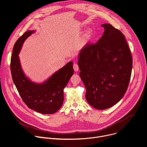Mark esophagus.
I'll return each instance as SVG.
<instances>
[{
  "instance_id": "1",
  "label": "esophagus",
  "mask_w": 147,
  "mask_h": 147,
  "mask_svg": "<svg viewBox=\"0 0 147 147\" xmlns=\"http://www.w3.org/2000/svg\"><path fill=\"white\" fill-rule=\"evenodd\" d=\"M73 68H74V70L75 71H78L79 70V67H78V65L77 63H74L73 65Z\"/></svg>"
}]
</instances>
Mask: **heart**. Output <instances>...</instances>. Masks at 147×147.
<instances>
[{"label":"heart","instance_id":"1","mask_svg":"<svg viewBox=\"0 0 147 147\" xmlns=\"http://www.w3.org/2000/svg\"><path fill=\"white\" fill-rule=\"evenodd\" d=\"M89 37H90V34H89V33H87V34L86 35V36H85V38H86V39H88Z\"/></svg>","mask_w":147,"mask_h":147}]
</instances>
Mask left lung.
<instances>
[{
  "label": "left lung",
  "instance_id": "obj_1",
  "mask_svg": "<svg viewBox=\"0 0 147 147\" xmlns=\"http://www.w3.org/2000/svg\"><path fill=\"white\" fill-rule=\"evenodd\" d=\"M93 44L81 50L78 64L80 76L86 88V98L97 109L117 103L126 92L131 78L133 59L123 33L110 24Z\"/></svg>",
  "mask_w": 147,
  "mask_h": 147
}]
</instances>
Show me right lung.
<instances>
[{"mask_svg": "<svg viewBox=\"0 0 147 147\" xmlns=\"http://www.w3.org/2000/svg\"><path fill=\"white\" fill-rule=\"evenodd\" d=\"M33 32L26 31L14 45L10 61L11 76L21 98L29 108L40 113L53 114L63 103V90L74 73L73 62H69L43 84L31 82L21 68L18 55L24 41Z\"/></svg>", "mask_w": 147, "mask_h": 147, "instance_id": "obj_1", "label": "right lung"}]
</instances>
